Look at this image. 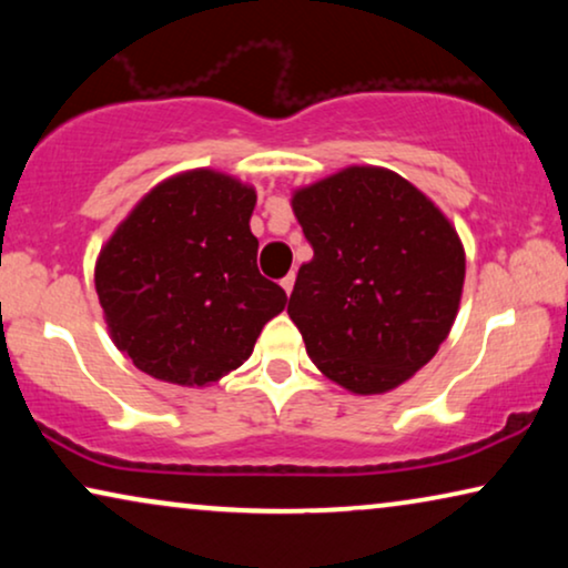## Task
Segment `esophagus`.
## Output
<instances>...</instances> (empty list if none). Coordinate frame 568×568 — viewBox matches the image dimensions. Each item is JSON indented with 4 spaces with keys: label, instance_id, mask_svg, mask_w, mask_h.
<instances>
[{
    "label": "esophagus",
    "instance_id": "esophagus-1",
    "mask_svg": "<svg viewBox=\"0 0 568 568\" xmlns=\"http://www.w3.org/2000/svg\"><path fill=\"white\" fill-rule=\"evenodd\" d=\"M282 286H284L286 294H292V290H294V271H290V274L282 278Z\"/></svg>",
    "mask_w": 568,
    "mask_h": 568
}]
</instances>
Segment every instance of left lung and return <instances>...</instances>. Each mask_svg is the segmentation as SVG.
<instances>
[{
	"label": "left lung",
	"instance_id": "1",
	"mask_svg": "<svg viewBox=\"0 0 568 568\" xmlns=\"http://www.w3.org/2000/svg\"><path fill=\"white\" fill-rule=\"evenodd\" d=\"M313 245L286 313L325 377L354 395L390 393L445 344L460 310L465 247L406 178L348 165L292 191Z\"/></svg>",
	"mask_w": 568,
	"mask_h": 568
}]
</instances>
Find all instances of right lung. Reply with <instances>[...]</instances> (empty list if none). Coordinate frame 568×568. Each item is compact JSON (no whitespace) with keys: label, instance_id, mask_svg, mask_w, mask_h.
<instances>
[{"label":"right lung","instance_id":"1","mask_svg":"<svg viewBox=\"0 0 568 568\" xmlns=\"http://www.w3.org/2000/svg\"><path fill=\"white\" fill-rule=\"evenodd\" d=\"M255 199L235 175L183 170L146 191L100 247V307L136 369L183 387L220 383L286 307L255 266Z\"/></svg>","mask_w":568,"mask_h":568}]
</instances>
